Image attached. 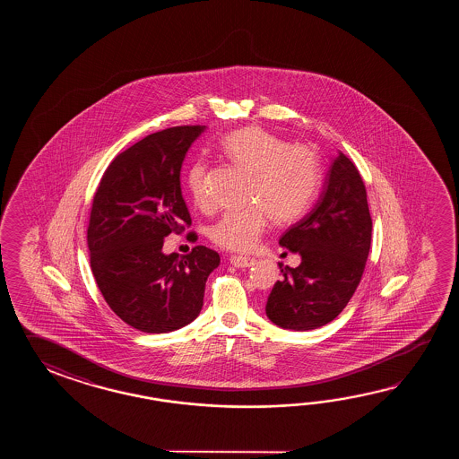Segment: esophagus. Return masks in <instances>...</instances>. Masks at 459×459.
I'll list each match as a JSON object with an SVG mask.
<instances>
[{
  "label": "esophagus",
  "mask_w": 459,
  "mask_h": 459,
  "mask_svg": "<svg viewBox=\"0 0 459 459\" xmlns=\"http://www.w3.org/2000/svg\"><path fill=\"white\" fill-rule=\"evenodd\" d=\"M230 263L233 264L234 267H251L255 264V259L253 257H246V255H231L230 257Z\"/></svg>",
  "instance_id": "obj_1"
}]
</instances>
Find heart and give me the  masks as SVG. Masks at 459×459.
Segmentation results:
<instances>
[{
    "label": "heart",
    "instance_id": "heart-1",
    "mask_svg": "<svg viewBox=\"0 0 459 459\" xmlns=\"http://www.w3.org/2000/svg\"><path fill=\"white\" fill-rule=\"evenodd\" d=\"M230 160L251 174L241 210L226 212L210 228V239L231 253L251 251L271 216L275 225H289L307 212L320 182V160L312 147L290 141L263 127H243L223 143ZM208 166L198 160L186 172V190L200 210L212 206L206 186Z\"/></svg>",
    "mask_w": 459,
    "mask_h": 459
}]
</instances>
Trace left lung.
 I'll list each match as a JSON object with an SVG mask.
<instances>
[{
  "label": "left lung",
  "mask_w": 459,
  "mask_h": 459,
  "mask_svg": "<svg viewBox=\"0 0 459 459\" xmlns=\"http://www.w3.org/2000/svg\"><path fill=\"white\" fill-rule=\"evenodd\" d=\"M372 220L361 174L340 152L312 210L290 226L279 244L300 254L299 267L279 264L277 281L265 303L271 322L307 332L333 322L361 282L371 249Z\"/></svg>",
  "instance_id": "1"
}]
</instances>
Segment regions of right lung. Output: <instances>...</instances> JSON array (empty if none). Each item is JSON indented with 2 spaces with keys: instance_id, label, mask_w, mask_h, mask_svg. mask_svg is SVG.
I'll use <instances>...</instances> for the list:
<instances>
[{
  "instance_id": "1",
  "label": "right lung",
  "mask_w": 459,
  "mask_h": 459,
  "mask_svg": "<svg viewBox=\"0 0 459 459\" xmlns=\"http://www.w3.org/2000/svg\"><path fill=\"white\" fill-rule=\"evenodd\" d=\"M204 131L200 125L167 127L141 139L113 159L93 196L91 273L109 308L139 332H174L194 322L206 279L220 265V254L205 246L180 259L162 253L164 238L192 225L180 169Z\"/></svg>"
}]
</instances>
